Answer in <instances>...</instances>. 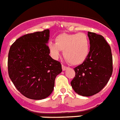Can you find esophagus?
<instances>
[{"label":"esophagus","mask_w":120,"mask_h":120,"mask_svg":"<svg viewBox=\"0 0 120 120\" xmlns=\"http://www.w3.org/2000/svg\"><path fill=\"white\" fill-rule=\"evenodd\" d=\"M62 69H63V71H65L67 68H68V67L66 66H65V65H62Z\"/></svg>","instance_id":"obj_1"}]
</instances>
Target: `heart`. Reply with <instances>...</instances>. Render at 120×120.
Here are the masks:
<instances>
[{
    "instance_id": "obj_1",
    "label": "heart",
    "mask_w": 120,
    "mask_h": 120,
    "mask_svg": "<svg viewBox=\"0 0 120 120\" xmlns=\"http://www.w3.org/2000/svg\"><path fill=\"white\" fill-rule=\"evenodd\" d=\"M48 48L55 58L60 56L63 51V56L71 65H79L88 57L90 43L88 36L83 33L75 34H63L55 38V43L49 42Z\"/></svg>"
}]
</instances>
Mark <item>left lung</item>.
Segmentation results:
<instances>
[{"label":"left lung","instance_id":"obj_1","mask_svg":"<svg viewBox=\"0 0 120 120\" xmlns=\"http://www.w3.org/2000/svg\"><path fill=\"white\" fill-rule=\"evenodd\" d=\"M90 50L88 57L74 68L75 77L71 82L77 94L90 96L105 86L113 71L111 49L102 35L88 32Z\"/></svg>","mask_w":120,"mask_h":120}]
</instances>
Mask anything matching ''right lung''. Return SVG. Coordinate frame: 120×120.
<instances>
[{"label": "right lung", "instance_id": "obj_1", "mask_svg": "<svg viewBox=\"0 0 120 120\" xmlns=\"http://www.w3.org/2000/svg\"><path fill=\"white\" fill-rule=\"evenodd\" d=\"M49 30L23 35L11 46L9 77L21 94L29 99H45L52 93L55 77L62 71L60 62L49 55Z\"/></svg>", "mask_w": 120, "mask_h": 120}]
</instances>
